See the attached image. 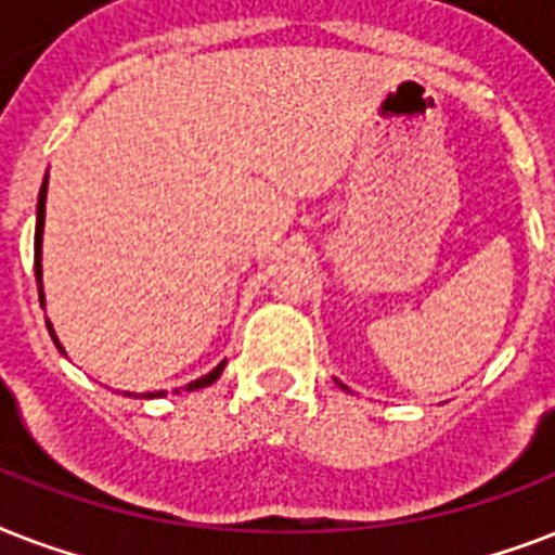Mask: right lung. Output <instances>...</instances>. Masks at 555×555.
<instances>
[{
  "instance_id": "1",
  "label": "right lung",
  "mask_w": 555,
  "mask_h": 555,
  "mask_svg": "<svg viewBox=\"0 0 555 555\" xmlns=\"http://www.w3.org/2000/svg\"><path fill=\"white\" fill-rule=\"evenodd\" d=\"M48 184V181H46ZM46 184H42V190H39V204H37V235H34V270H37V285H39V305H42V224H46ZM48 331H51V337H54V328H51V322H48ZM56 348H60V339L54 337ZM221 371H224V363H218L216 369L209 371V374H204L201 379H192L190 386H184L186 391H192V388H204L209 386V383H216L218 377H221ZM178 391V388H176ZM143 397H164V391H158V395H143Z\"/></svg>"
}]
</instances>
